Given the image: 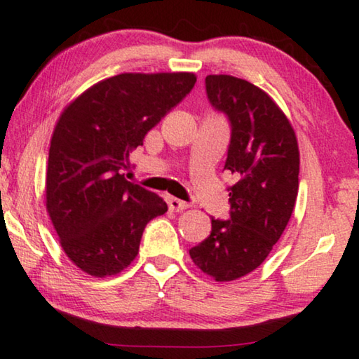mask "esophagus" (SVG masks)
<instances>
[{
	"mask_svg": "<svg viewBox=\"0 0 359 359\" xmlns=\"http://www.w3.org/2000/svg\"><path fill=\"white\" fill-rule=\"evenodd\" d=\"M168 205H169V208L172 210V211H184V210H187L190 206L189 203H187V201H182L179 198H174V196H169Z\"/></svg>",
	"mask_w": 359,
	"mask_h": 359,
	"instance_id": "1",
	"label": "esophagus"
}]
</instances>
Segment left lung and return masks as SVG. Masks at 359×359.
Returning <instances> with one entry per match:
<instances>
[{
    "label": "left lung",
    "instance_id": "1",
    "mask_svg": "<svg viewBox=\"0 0 359 359\" xmlns=\"http://www.w3.org/2000/svg\"><path fill=\"white\" fill-rule=\"evenodd\" d=\"M205 88L211 107L228 117L224 169L236 184L228 187L229 219L211 218V234L190 257L216 281H232L254 271L285 231L299 189V149L286 115L260 88L229 74H210Z\"/></svg>",
    "mask_w": 359,
    "mask_h": 359
}]
</instances>
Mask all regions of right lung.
Returning <instances> with one entry per match:
<instances>
[{"mask_svg": "<svg viewBox=\"0 0 359 359\" xmlns=\"http://www.w3.org/2000/svg\"><path fill=\"white\" fill-rule=\"evenodd\" d=\"M195 83L191 73H123L63 110L50 141L47 211L65 254L86 273L104 278L127 269L146 224L168 211L123 172L146 133Z\"/></svg>", "mask_w": 359, "mask_h": 359, "instance_id": "1", "label": "right lung"}]
</instances>
